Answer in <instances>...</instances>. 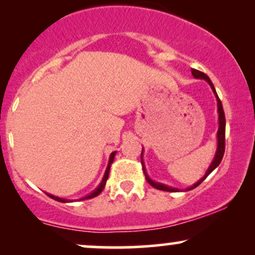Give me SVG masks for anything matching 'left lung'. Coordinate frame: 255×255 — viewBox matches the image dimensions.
Instances as JSON below:
<instances>
[{"mask_svg":"<svg viewBox=\"0 0 255 255\" xmlns=\"http://www.w3.org/2000/svg\"><path fill=\"white\" fill-rule=\"evenodd\" d=\"M192 74L193 77L195 79H204V80H206L207 83H209L210 86H211V89L213 91V93H215L216 98H217V107H218V124H219V127H218V131H217V151H216V154H215V158H213L211 165L209 166V169H207L206 174L204 175L203 178H200V180L198 181L197 183L193 184L192 187H189V188H187L186 191H191V189L195 188V187H198L199 184H200L203 181L209 176L211 172L215 170L216 168L219 165V163L222 162V158L224 156V150H225V115H224V110H223V107H222V102L221 99L218 98L217 96V92H216L215 90V86H213L212 81L210 80V78L207 77L206 74L200 71H197V69H192ZM144 151V150H142ZM142 151H141V164H142V170H144V174H145V177L146 180H147V182L151 184L152 187H154L156 189H159V191H165V192H178L177 188H172V187H169L166 186V184H163V183H158V182H154V181H152L150 176L147 175V172H146V169H145V165H144V160H142Z\"/></svg>","mask_w":255,"mask_h":255,"instance_id":"8db88e82","label":"left lung"}]
</instances>
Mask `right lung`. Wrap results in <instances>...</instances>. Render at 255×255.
<instances>
[{
    "label": "right lung",
    "instance_id": "1",
    "mask_svg": "<svg viewBox=\"0 0 255 255\" xmlns=\"http://www.w3.org/2000/svg\"><path fill=\"white\" fill-rule=\"evenodd\" d=\"M115 153H116V151H115V152H113V153L110 154V158H109V163H108V166H107V170H105V174H104V176H103V180H102V182L99 183V186L97 187V188L95 189V191H93L92 193H91V194L86 195V197H84V198H81V199H79V200H87V199H92V198L97 197V195L101 194L102 191H103V189H104V187H105V183H107V180H108V177H109L110 165L113 164V162H114V158H115ZM46 194H48V193H46ZM48 195H49V197H50L51 199H54V200H56V201H60V203H68V201H69V200H67V199H62V198L55 197V195H52V194H48Z\"/></svg>",
    "mask_w": 255,
    "mask_h": 255
}]
</instances>
